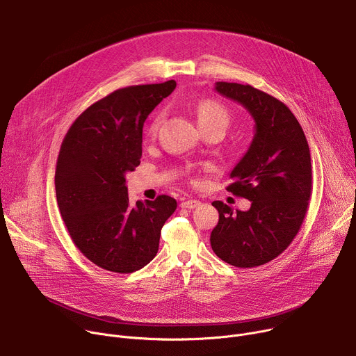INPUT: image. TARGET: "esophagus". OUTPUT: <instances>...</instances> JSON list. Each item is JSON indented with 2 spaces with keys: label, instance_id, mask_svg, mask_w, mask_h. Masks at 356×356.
Returning <instances> with one entry per match:
<instances>
[{
  "label": "esophagus",
  "instance_id": "1",
  "mask_svg": "<svg viewBox=\"0 0 356 356\" xmlns=\"http://www.w3.org/2000/svg\"><path fill=\"white\" fill-rule=\"evenodd\" d=\"M200 204H201V202H200V201H197V200H186V201H183V202H181L180 206H181L183 209L193 210V209H197Z\"/></svg>",
  "mask_w": 356,
  "mask_h": 356
}]
</instances>
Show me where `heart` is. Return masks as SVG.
Listing matches in <instances>:
<instances>
[{"mask_svg": "<svg viewBox=\"0 0 356 356\" xmlns=\"http://www.w3.org/2000/svg\"><path fill=\"white\" fill-rule=\"evenodd\" d=\"M197 118L202 129H207V128L227 129V127L231 124V120H232L231 111L222 103H220L218 99H214V98H206L200 101L197 104ZM162 121H163V114H158L154 118V121H152L149 125L150 135H155L159 131Z\"/></svg>", "mask_w": 356, "mask_h": 356, "instance_id": "obj_1", "label": "heart"}]
</instances>
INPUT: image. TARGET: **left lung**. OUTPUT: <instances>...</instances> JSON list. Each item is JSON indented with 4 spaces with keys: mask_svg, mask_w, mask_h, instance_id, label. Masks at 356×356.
Returning <instances> with one entry per match:
<instances>
[{
    "mask_svg": "<svg viewBox=\"0 0 356 356\" xmlns=\"http://www.w3.org/2000/svg\"><path fill=\"white\" fill-rule=\"evenodd\" d=\"M216 90L242 104L255 120L253 140L231 172L227 191L248 198V211L213 201L220 220L210 242L236 268H257L293 242L313 191L310 149L297 118L273 95L249 84L218 81Z\"/></svg>",
    "mask_w": 356,
    "mask_h": 356,
    "instance_id": "8db88e82",
    "label": "left lung"
}]
</instances>
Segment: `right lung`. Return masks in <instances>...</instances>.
Instances as JSON below:
<instances>
[{
    "label": "right lung",
    "mask_w": 356,
    "mask_h": 356,
    "mask_svg": "<svg viewBox=\"0 0 356 356\" xmlns=\"http://www.w3.org/2000/svg\"><path fill=\"white\" fill-rule=\"evenodd\" d=\"M176 81L129 86L83 111L69 128L56 162V198L72 241L94 265L132 273L156 257L161 229L177 202L128 198L125 173L140 163L147 115Z\"/></svg>",
    "instance_id": "obj_1"
}]
</instances>
